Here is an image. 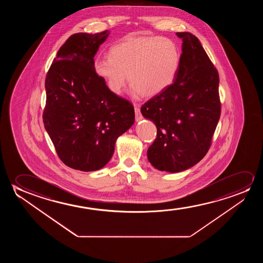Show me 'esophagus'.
Here are the masks:
<instances>
[{"label": "esophagus", "instance_id": "esophagus-1", "mask_svg": "<svg viewBox=\"0 0 263 263\" xmlns=\"http://www.w3.org/2000/svg\"><path fill=\"white\" fill-rule=\"evenodd\" d=\"M135 106V114H136V120L137 121H140L143 119V116L141 114L140 108L139 106L137 104L134 105Z\"/></svg>", "mask_w": 263, "mask_h": 263}]
</instances>
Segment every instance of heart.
Listing matches in <instances>:
<instances>
[{"instance_id":"obj_1","label":"heart","mask_w":263,"mask_h":263,"mask_svg":"<svg viewBox=\"0 0 263 263\" xmlns=\"http://www.w3.org/2000/svg\"><path fill=\"white\" fill-rule=\"evenodd\" d=\"M180 47L159 36H130L110 48V55L98 57L94 70L112 93L120 95L127 82L134 94L153 97L169 88L180 68Z\"/></svg>"}]
</instances>
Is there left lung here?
Returning <instances> with one entry per match:
<instances>
[{
  "label": "left lung",
  "instance_id": "obj_1",
  "mask_svg": "<svg viewBox=\"0 0 263 263\" xmlns=\"http://www.w3.org/2000/svg\"><path fill=\"white\" fill-rule=\"evenodd\" d=\"M176 35L183 41L176 78L141 108L157 127L148 160L156 169L169 173L185 171L204 158L221 114L217 70L197 36Z\"/></svg>",
  "mask_w": 263,
  "mask_h": 263
}]
</instances>
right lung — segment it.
Instances as JSON below:
<instances>
[{
    "mask_svg": "<svg viewBox=\"0 0 263 263\" xmlns=\"http://www.w3.org/2000/svg\"><path fill=\"white\" fill-rule=\"evenodd\" d=\"M108 35H72L46 77L44 126L62 162L83 172L104 167L118 137L135 122L133 105L112 93L94 70V55Z\"/></svg>",
    "mask_w": 263,
    "mask_h": 263,
    "instance_id": "add662e5",
    "label": "right lung"
}]
</instances>
